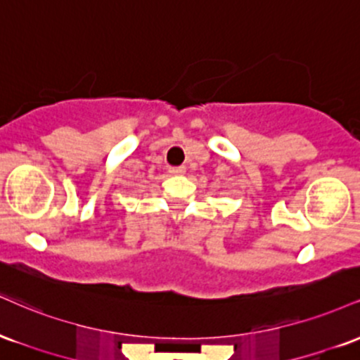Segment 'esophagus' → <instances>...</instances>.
Returning a JSON list of instances; mask_svg holds the SVG:
<instances>
[{
    "label": "esophagus",
    "instance_id": "34e87169",
    "mask_svg": "<svg viewBox=\"0 0 360 360\" xmlns=\"http://www.w3.org/2000/svg\"><path fill=\"white\" fill-rule=\"evenodd\" d=\"M184 171H186V169H184L183 166L169 167V172H171V174H172V176H181V174H184Z\"/></svg>",
    "mask_w": 360,
    "mask_h": 360
}]
</instances>
